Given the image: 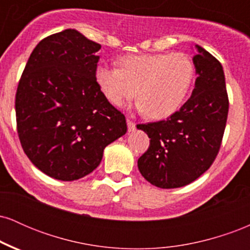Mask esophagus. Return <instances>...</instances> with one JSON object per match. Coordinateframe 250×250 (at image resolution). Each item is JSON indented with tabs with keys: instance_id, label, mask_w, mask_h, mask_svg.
Listing matches in <instances>:
<instances>
[{
	"instance_id": "obj_1",
	"label": "esophagus",
	"mask_w": 250,
	"mask_h": 250,
	"mask_svg": "<svg viewBox=\"0 0 250 250\" xmlns=\"http://www.w3.org/2000/svg\"><path fill=\"white\" fill-rule=\"evenodd\" d=\"M127 125H128V130L129 131H133L135 128H136V125H135V122L131 121L129 117H127Z\"/></svg>"
}]
</instances>
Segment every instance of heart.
<instances>
[{
	"instance_id": "obj_1",
	"label": "heart",
	"mask_w": 250,
	"mask_h": 250,
	"mask_svg": "<svg viewBox=\"0 0 250 250\" xmlns=\"http://www.w3.org/2000/svg\"><path fill=\"white\" fill-rule=\"evenodd\" d=\"M119 67H96L95 80L103 95L113 105L122 107L137 94L140 110L155 120L179 110L195 75L193 61L183 53L123 56Z\"/></svg>"
}]
</instances>
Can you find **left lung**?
I'll return each mask as SVG.
<instances>
[{
  "mask_svg": "<svg viewBox=\"0 0 250 250\" xmlns=\"http://www.w3.org/2000/svg\"><path fill=\"white\" fill-rule=\"evenodd\" d=\"M194 49L197 77L190 99L167 120L137 125L150 139L137 161L139 170L159 188L183 187L199 179L222 143L229 109L223 68L202 47Z\"/></svg>",
  "mask_w": 250,
  "mask_h": 250,
  "instance_id": "left-lung-1",
  "label": "left lung"
}]
</instances>
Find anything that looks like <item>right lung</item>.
Masks as SVG:
<instances>
[{"label": "right lung", "instance_id": "obj_1", "mask_svg": "<svg viewBox=\"0 0 250 250\" xmlns=\"http://www.w3.org/2000/svg\"><path fill=\"white\" fill-rule=\"evenodd\" d=\"M101 49L75 29L43 39L17 85L16 125L28 159L48 176L79 180L127 131L125 117L95 80Z\"/></svg>", "mask_w": 250, "mask_h": 250}]
</instances>
